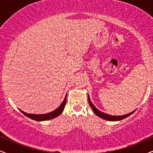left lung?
Returning a JSON list of instances; mask_svg holds the SVG:
<instances>
[{"label": "left lung", "instance_id": "8db88e82", "mask_svg": "<svg viewBox=\"0 0 153 153\" xmlns=\"http://www.w3.org/2000/svg\"><path fill=\"white\" fill-rule=\"evenodd\" d=\"M88 103H89V104H90L91 108H92L93 111H94V113L96 114L97 115L98 117H101V118H102L103 119H106V120H108V121H119V120H122V119L127 118V117H129V116H130L131 114H132L134 112V111H133L131 112V113H129V114H127L122 115V116H111V115H108V114H105V113H103V112L100 111L99 109H97V108H96V107H95L94 105L93 104V103L91 102L90 98H89V96H88Z\"/></svg>", "mask_w": 153, "mask_h": 153}]
</instances>
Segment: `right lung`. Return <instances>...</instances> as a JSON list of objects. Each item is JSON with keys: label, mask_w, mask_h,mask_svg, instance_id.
Masks as SVG:
<instances>
[{"label": "right lung", "mask_w": 153, "mask_h": 153, "mask_svg": "<svg viewBox=\"0 0 153 153\" xmlns=\"http://www.w3.org/2000/svg\"><path fill=\"white\" fill-rule=\"evenodd\" d=\"M66 96L67 95L65 96V98L64 101H62V103H61L60 106H59L57 109L53 111L50 112V113L45 114H31L26 113V112L23 111L20 109L19 110H20V111L22 112V114H24L26 116V117H29V118H30L31 119H33V120L38 121V122H40V121L49 120V119H52L53 118H55V117H57L58 116H59L61 114H62L63 110H64L65 106L66 104V99H67Z\"/></svg>", "instance_id": "add662e5"}]
</instances>
